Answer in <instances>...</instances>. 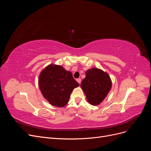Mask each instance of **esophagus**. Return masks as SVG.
<instances>
[{
  "instance_id": "1",
  "label": "esophagus",
  "mask_w": 151,
  "mask_h": 151,
  "mask_svg": "<svg viewBox=\"0 0 151 151\" xmlns=\"http://www.w3.org/2000/svg\"><path fill=\"white\" fill-rule=\"evenodd\" d=\"M76 81H77V83H78L79 84H81V78H78V79H76Z\"/></svg>"
}]
</instances>
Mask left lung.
Listing matches in <instances>:
<instances>
[{"label":"left lung","instance_id":"1","mask_svg":"<svg viewBox=\"0 0 151 151\" xmlns=\"http://www.w3.org/2000/svg\"><path fill=\"white\" fill-rule=\"evenodd\" d=\"M112 86L108 73L97 68L86 72V77L81 84L88 101L94 106L99 104L107 96Z\"/></svg>","mask_w":151,"mask_h":151}]
</instances>
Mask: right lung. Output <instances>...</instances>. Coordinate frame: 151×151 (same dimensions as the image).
Segmentation results:
<instances>
[{
    "label": "right lung",
    "instance_id": "right-lung-1",
    "mask_svg": "<svg viewBox=\"0 0 151 151\" xmlns=\"http://www.w3.org/2000/svg\"><path fill=\"white\" fill-rule=\"evenodd\" d=\"M38 86L43 96L50 104L61 108L67 104L72 91L79 84L72 73L62 66L50 64L41 72Z\"/></svg>",
    "mask_w": 151,
    "mask_h": 151
}]
</instances>
